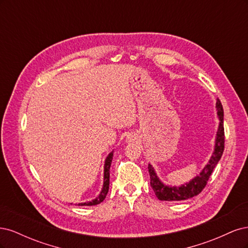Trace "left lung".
Here are the masks:
<instances>
[{
    "instance_id": "obj_1",
    "label": "left lung",
    "mask_w": 248,
    "mask_h": 248,
    "mask_svg": "<svg viewBox=\"0 0 248 248\" xmlns=\"http://www.w3.org/2000/svg\"><path fill=\"white\" fill-rule=\"evenodd\" d=\"M217 115L220 120L218 131L216 134V142L214 153L209 163L202 170L200 176L194 178L188 184L180 187H169L163 185L160 180L157 178L156 172L151 164L149 163L148 170L150 174V185L155 192V196L160 201H184L192 197L198 196L205 188L208 180L211 176L216 164L220 160L224 150V128H223V108L219 100L216 102Z\"/></svg>"
}]
</instances>
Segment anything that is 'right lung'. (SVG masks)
<instances>
[{"label":"right lung","mask_w":248,"mask_h":248,"mask_svg":"<svg viewBox=\"0 0 248 248\" xmlns=\"http://www.w3.org/2000/svg\"><path fill=\"white\" fill-rule=\"evenodd\" d=\"M112 160V152L108 154V156L107 157L106 159V163H104V183H103V187L102 190L99 194L98 198H96L95 200L88 202H81V204H78V206H94V205H98L100 204L101 202H103V200L106 199L107 194L108 192V185H109V169H110V163Z\"/></svg>","instance_id":"add662e5"}]
</instances>
